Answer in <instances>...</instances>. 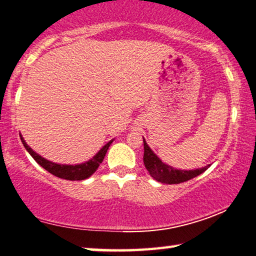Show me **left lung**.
I'll list each match as a JSON object with an SVG mask.
<instances>
[{
  "label": "left lung",
  "mask_w": 256,
  "mask_h": 256,
  "mask_svg": "<svg viewBox=\"0 0 256 256\" xmlns=\"http://www.w3.org/2000/svg\"><path fill=\"white\" fill-rule=\"evenodd\" d=\"M144 163L147 171L149 172L154 179L166 184H176L181 182H186L192 178H196L202 172H205L208 168V166H205L202 168L194 170V171H184V170H176L171 166L164 164L155 154L152 152V149L148 147L147 142L144 139Z\"/></svg>",
  "instance_id": "1"
}]
</instances>
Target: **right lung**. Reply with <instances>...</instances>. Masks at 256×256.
I'll return each instance as SVG.
<instances>
[{
    "label": "right lung",
    "instance_id": "add662e5",
    "mask_svg": "<svg viewBox=\"0 0 256 256\" xmlns=\"http://www.w3.org/2000/svg\"><path fill=\"white\" fill-rule=\"evenodd\" d=\"M20 139H22V142L24 147L27 149V152L30 154V156L34 158V160L38 162V163L42 166L43 168H46L48 172L54 174V176H58L60 179L64 180H70V181H80L84 179H88V176H91L93 173L96 171V168H99V165L102 163L104 156H106L107 150L109 146L112 144V140L109 141V142L104 146V147L100 150V152L96 154V155L92 158L91 160L85 162L83 164L78 165H60L52 163V162H48L44 160L43 157H40L38 154H36L33 149L30 148L25 142V140L22 139V136H20Z\"/></svg>",
    "mask_w": 256,
    "mask_h": 256
}]
</instances>
